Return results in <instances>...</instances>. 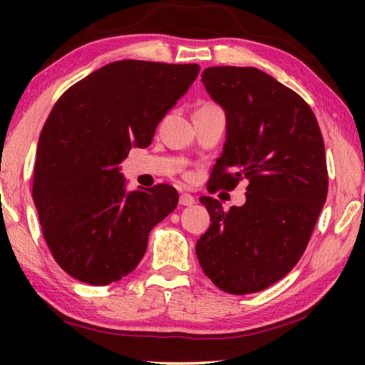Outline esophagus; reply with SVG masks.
Wrapping results in <instances>:
<instances>
[{"label": "esophagus", "instance_id": "obj_1", "mask_svg": "<svg viewBox=\"0 0 365 365\" xmlns=\"http://www.w3.org/2000/svg\"><path fill=\"white\" fill-rule=\"evenodd\" d=\"M178 202H180V206H193L195 205V196H191L188 193H182Z\"/></svg>", "mask_w": 365, "mask_h": 365}]
</instances>
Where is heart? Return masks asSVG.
Instances as JSON below:
<instances>
[{
  "instance_id": "b5f03b06",
  "label": "heart",
  "mask_w": 365,
  "mask_h": 365,
  "mask_svg": "<svg viewBox=\"0 0 365 365\" xmlns=\"http://www.w3.org/2000/svg\"><path fill=\"white\" fill-rule=\"evenodd\" d=\"M201 108H215V104L207 103V104H205V106H201Z\"/></svg>"
}]
</instances>
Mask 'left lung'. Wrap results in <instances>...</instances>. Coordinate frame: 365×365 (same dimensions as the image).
Masks as SVG:
<instances>
[{
    "instance_id": "left-lung-1",
    "label": "left lung",
    "mask_w": 365,
    "mask_h": 365,
    "mask_svg": "<svg viewBox=\"0 0 365 365\" xmlns=\"http://www.w3.org/2000/svg\"><path fill=\"white\" fill-rule=\"evenodd\" d=\"M201 82L227 115L207 190L250 183L245 205L228 211L200 197L212 222L196 256L222 292L256 293L283 279L311 240L329 191L322 132L296 91L256 67H207Z\"/></svg>"
}]
</instances>
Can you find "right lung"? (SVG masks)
Here are the masks:
<instances>
[{
  "mask_svg": "<svg viewBox=\"0 0 365 365\" xmlns=\"http://www.w3.org/2000/svg\"><path fill=\"white\" fill-rule=\"evenodd\" d=\"M200 73L197 64L115 61L67 88L41 128L32 196L54 261L73 279L108 285L140 264L151 228L178 193H127L119 164L146 148Z\"/></svg>",
  "mask_w": 365,
  "mask_h": 365,
  "instance_id": "right-lung-1",
  "label": "right lung"
}]
</instances>
